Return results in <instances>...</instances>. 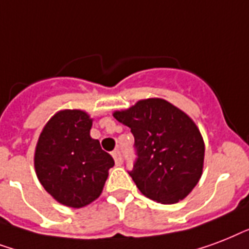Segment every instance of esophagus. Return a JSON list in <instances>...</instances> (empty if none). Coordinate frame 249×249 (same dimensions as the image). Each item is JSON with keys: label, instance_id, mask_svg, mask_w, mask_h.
Instances as JSON below:
<instances>
[{"label": "esophagus", "instance_id": "1", "mask_svg": "<svg viewBox=\"0 0 249 249\" xmlns=\"http://www.w3.org/2000/svg\"><path fill=\"white\" fill-rule=\"evenodd\" d=\"M111 155H113V159H114V161L117 165H121V163H122V156H121V152L115 151V152H113Z\"/></svg>", "mask_w": 249, "mask_h": 249}]
</instances>
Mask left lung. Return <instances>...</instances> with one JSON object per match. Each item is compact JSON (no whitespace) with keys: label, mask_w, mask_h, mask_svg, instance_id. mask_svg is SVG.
<instances>
[{"label":"left lung","mask_w":249,"mask_h":249,"mask_svg":"<svg viewBox=\"0 0 249 249\" xmlns=\"http://www.w3.org/2000/svg\"><path fill=\"white\" fill-rule=\"evenodd\" d=\"M113 117L134 135L138 159L130 175L140 192L161 204L187 197L204 167L205 145L196 123L162 98L140 100Z\"/></svg>","instance_id":"obj_1"}]
</instances>
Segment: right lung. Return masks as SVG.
<instances>
[{"mask_svg":"<svg viewBox=\"0 0 249 249\" xmlns=\"http://www.w3.org/2000/svg\"><path fill=\"white\" fill-rule=\"evenodd\" d=\"M93 119L78 109L52 117L38 136L35 170L52 197L70 208H83L101 195L114 160L89 135Z\"/></svg>","mask_w":249,"mask_h":249,"instance_id":"1","label":"right lung"}]
</instances>
